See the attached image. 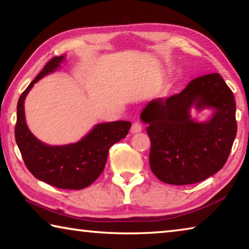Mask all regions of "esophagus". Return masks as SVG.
I'll list each match as a JSON object with an SVG mask.
<instances>
[{"mask_svg":"<svg viewBox=\"0 0 249 249\" xmlns=\"http://www.w3.org/2000/svg\"><path fill=\"white\" fill-rule=\"evenodd\" d=\"M142 126L140 123V122H138V121L134 122L133 125H132V128H130V132L135 134V133H140V132H142Z\"/></svg>","mask_w":249,"mask_h":249,"instance_id":"obj_1","label":"esophagus"}]
</instances>
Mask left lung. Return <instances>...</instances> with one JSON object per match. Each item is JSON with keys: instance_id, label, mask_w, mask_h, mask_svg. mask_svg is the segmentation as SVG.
Here are the masks:
<instances>
[{"instance_id": "left-lung-1", "label": "left lung", "mask_w": 249, "mask_h": 249, "mask_svg": "<svg viewBox=\"0 0 249 249\" xmlns=\"http://www.w3.org/2000/svg\"><path fill=\"white\" fill-rule=\"evenodd\" d=\"M213 108L203 124L191 117V107ZM234 94L218 73L193 79L185 89L167 99L150 101L141 117L150 138L149 165L162 182H200L225 165L237 132Z\"/></svg>"}]
</instances>
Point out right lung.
Segmentation results:
<instances>
[{
  "mask_svg": "<svg viewBox=\"0 0 249 249\" xmlns=\"http://www.w3.org/2000/svg\"><path fill=\"white\" fill-rule=\"evenodd\" d=\"M65 57H53L26 88L18 102L15 141L32 175L59 189L80 190L89 187L104 170L108 149L125 138L132 123L117 121L98 124L81 141L64 146H49L34 136L25 122L24 101L39 79L56 70Z\"/></svg>",
  "mask_w": 249,
  "mask_h": 249,
  "instance_id": "add662e5",
  "label": "right lung"
}]
</instances>
